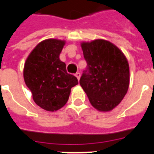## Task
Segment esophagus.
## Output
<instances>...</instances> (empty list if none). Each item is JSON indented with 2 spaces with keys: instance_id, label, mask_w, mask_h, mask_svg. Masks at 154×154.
<instances>
[{
  "instance_id": "esophagus-1",
  "label": "esophagus",
  "mask_w": 154,
  "mask_h": 154,
  "mask_svg": "<svg viewBox=\"0 0 154 154\" xmlns=\"http://www.w3.org/2000/svg\"><path fill=\"white\" fill-rule=\"evenodd\" d=\"M75 76H76V77H77V80H78V81H79V80H80V77H81V73H80L79 72H76V73H75Z\"/></svg>"
}]
</instances>
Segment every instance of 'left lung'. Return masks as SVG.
<instances>
[{
  "instance_id": "obj_1",
  "label": "left lung",
  "mask_w": 154,
  "mask_h": 154,
  "mask_svg": "<svg viewBox=\"0 0 154 154\" xmlns=\"http://www.w3.org/2000/svg\"><path fill=\"white\" fill-rule=\"evenodd\" d=\"M82 48L87 67L80 85L95 109L110 111L119 105L129 89L128 60L116 45L105 40L83 42Z\"/></svg>"
}]
</instances>
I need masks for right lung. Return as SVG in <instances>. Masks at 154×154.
I'll return each mask as SVG.
<instances>
[{"label": "right lung", "instance_id": "right-lung-1", "mask_svg": "<svg viewBox=\"0 0 154 154\" xmlns=\"http://www.w3.org/2000/svg\"><path fill=\"white\" fill-rule=\"evenodd\" d=\"M64 41L48 39L37 45L25 61L24 79L38 106L47 111L62 108L69 97L77 77L68 73L59 58Z\"/></svg>", "mask_w": 154, "mask_h": 154}]
</instances>
